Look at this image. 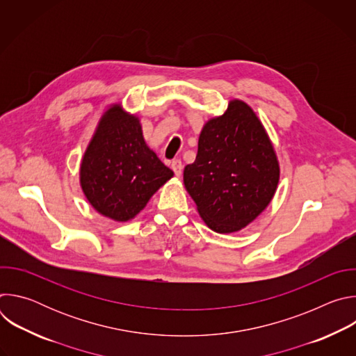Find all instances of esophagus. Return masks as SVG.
<instances>
[{
  "label": "esophagus",
  "mask_w": 356,
  "mask_h": 356,
  "mask_svg": "<svg viewBox=\"0 0 356 356\" xmlns=\"http://www.w3.org/2000/svg\"><path fill=\"white\" fill-rule=\"evenodd\" d=\"M172 169H173V172H175L176 176H180L181 172H183V163H181V161H180V159H175V161L172 162Z\"/></svg>",
  "instance_id": "34e87169"
}]
</instances>
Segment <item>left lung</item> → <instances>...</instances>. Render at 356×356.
<instances>
[{
    "label": "left lung",
    "instance_id": "1",
    "mask_svg": "<svg viewBox=\"0 0 356 356\" xmlns=\"http://www.w3.org/2000/svg\"><path fill=\"white\" fill-rule=\"evenodd\" d=\"M277 181L273 146L255 113L238 99L204 125L195 161L184 168V186L201 218L220 234L255 220L270 202Z\"/></svg>",
    "mask_w": 356,
    "mask_h": 356
}]
</instances>
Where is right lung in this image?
<instances>
[{"label": "right lung", "mask_w": 356, "mask_h": 356, "mask_svg": "<svg viewBox=\"0 0 356 356\" xmlns=\"http://www.w3.org/2000/svg\"><path fill=\"white\" fill-rule=\"evenodd\" d=\"M80 176L83 191L98 213L128 221L173 172L146 146L139 121L114 106L98 124Z\"/></svg>", "instance_id": "add662e5"}]
</instances>
